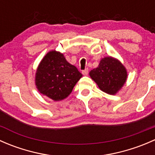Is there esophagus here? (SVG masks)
Segmentation results:
<instances>
[{
  "label": "esophagus",
  "mask_w": 155,
  "mask_h": 155,
  "mask_svg": "<svg viewBox=\"0 0 155 155\" xmlns=\"http://www.w3.org/2000/svg\"><path fill=\"white\" fill-rule=\"evenodd\" d=\"M82 74L84 75V76H87V73H88V69H85L84 70H82Z\"/></svg>",
  "instance_id": "34e87169"
}]
</instances>
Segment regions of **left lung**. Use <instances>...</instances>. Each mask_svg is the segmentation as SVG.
<instances>
[{
	"label": "left lung",
	"instance_id": "1",
	"mask_svg": "<svg viewBox=\"0 0 155 155\" xmlns=\"http://www.w3.org/2000/svg\"><path fill=\"white\" fill-rule=\"evenodd\" d=\"M101 91L115 94L126 82L127 78L126 68L118 60L112 57L101 59L97 68L89 73Z\"/></svg>",
	"mask_w": 155,
	"mask_h": 155
}]
</instances>
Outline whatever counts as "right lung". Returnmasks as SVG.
<instances>
[{
    "mask_svg": "<svg viewBox=\"0 0 155 155\" xmlns=\"http://www.w3.org/2000/svg\"><path fill=\"white\" fill-rule=\"evenodd\" d=\"M82 74L67 61L63 54L51 51L42 59L37 69L35 83L39 91L54 101L70 95Z\"/></svg>",
    "mask_w": 155,
    "mask_h": 155,
    "instance_id": "obj_1",
    "label": "right lung"
}]
</instances>
